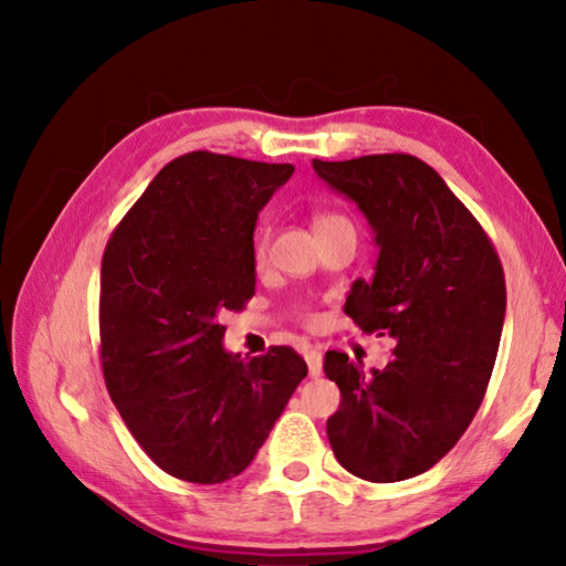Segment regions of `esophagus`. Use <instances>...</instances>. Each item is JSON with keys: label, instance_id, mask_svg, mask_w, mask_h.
<instances>
[{"label": "esophagus", "instance_id": "34e87169", "mask_svg": "<svg viewBox=\"0 0 566 566\" xmlns=\"http://www.w3.org/2000/svg\"><path fill=\"white\" fill-rule=\"evenodd\" d=\"M304 359H306V367H310V377H319L322 375V352L306 349Z\"/></svg>", "mask_w": 566, "mask_h": 566}]
</instances>
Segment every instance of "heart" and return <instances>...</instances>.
Returning <instances> with one entry per match:
<instances>
[{"instance_id":"1","label":"heart","mask_w":566,"mask_h":566,"mask_svg":"<svg viewBox=\"0 0 566 566\" xmlns=\"http://www.w3.org/2000/svg\"><path fill=\"white\" fill-rule=\"evenodd\" d=\"M337 219H344V217L342 214H334V212H319L317 217H314V229H319V227L329 224V222H337ZM266 247H270V232H266V229H260V232H256V237H254V244H252L254 262H262L264 260Z\"/></svg>"}]
</instances>
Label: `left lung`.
<instances>
[{"mask_svg":"<svg viewBox=\"0 0 566 566\" xmlns=\"http://www.w3.org/2000/svg\"><path fill=\"white\" fill-rule=\"evenodd\" d=\"M312 165L377 234L375 280L354 282L344 312L361 332L395 339V359L371 375L327 352L324 375L342 391L327 437L354 476L401 482L434 467L482 405L504 324V270L482 224L427 161L367 155Z\"/></svg>","mask_w":566,"mask_h":566,"instance_id":"1","label":"left lung"}]
</instances>
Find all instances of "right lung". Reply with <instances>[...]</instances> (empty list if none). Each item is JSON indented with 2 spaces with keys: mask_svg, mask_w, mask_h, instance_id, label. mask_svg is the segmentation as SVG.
<instances>
[{
  "mask_svg": "<svg viewBox=\"0 0 566 566\" xmlns=\"http://www.w3.org/2000/svg\"><path fill=\"white\" fill-rule=\"evenodd\" d=\"M292 165L189 151L151 179L102 256V371L124 424L167 474H242L306 377L292 347L242 359L222 312L254 296V227Z\"/></svg>",
  "mask_w": 566,
  "mask_h": 566,
  "instance_id": "1",
  "label": "right lung"
}]
</instances>
